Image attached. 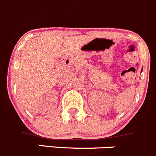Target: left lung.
Returning a JSON list of instances; mask_svg holds the SVG:
<instances>
[{
  "instance_id": "8db88e82",
  "label": "left lung",
  "mask_w": 156,
  "mask_h": 156,
  "mask_svg": "<svg viewBox=\"0 0 156 156\" xmlns=\"http://www.w3.org/2000/svg\"><path fill=\"white\" fill-rule=\"evenodd\" d=\"M142 71H143V70H142Z\"/></svg>"
}]
</instances>
